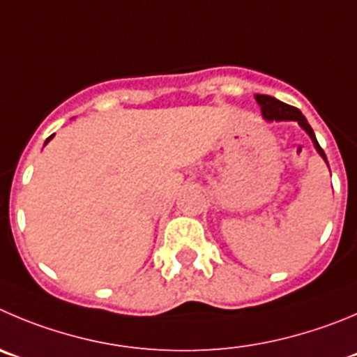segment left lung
Returning a JSON list of instances; mask_svg holds the SVG:
<instances>
[{
    "instance_id": "8db88e82",
    "label": "left lung",
    "mask_w": 357,
    "mask_h": 357,
    "mask_svg": "<svg viewBox=\"0 0 357 357\" xmlns=\"http://www.w3.org/2000/svg\"><path fill=\"white\" fill-rule=\"evenodd\" d=\"M255 98H257L259 105H261V109H262V114H264L266 119H276V121H284V119L285 121H298L299 125L306 130V133H308L310 137H312V141H314L319 155H321L322 158L328 162L324 149L319 146L317 139H315L314 130H312V126L308 125V121H306V118L301 114V111H299V109L292 107V105H287V103L280 102V100L273 98V96H268V95H255Z\"/></svg>"
}]
</instances>
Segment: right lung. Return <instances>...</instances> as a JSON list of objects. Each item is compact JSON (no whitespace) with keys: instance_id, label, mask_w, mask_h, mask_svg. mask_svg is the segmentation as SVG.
Here are the masks:
<instances>
[{"instance_id":"add662e5","label":"right lung","mask_w":357,"mask_h":357,"mask_svg":"<svg viewBox=\"0 0 357 357\" xmlns=\"http://www.w3.org/2000/svg\"><path fill=\"white\" fill-rule=\"evenodd\" d=\"M51 139H52V135H51V137H49V139H47V141H45V144H47V142H49V141H51Z\"/></svg>"}]
</instances>
